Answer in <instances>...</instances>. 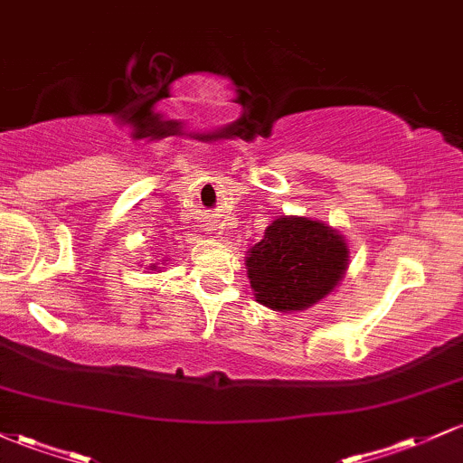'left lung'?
<instances>
[{"instance_id": "1", "label": "left lung", "mask_w": 463, "mask_h": 463, "mask_svg": "<svg viewBox=\"0 0 463 463\" xmlns=\"http://www.w3.org/2000/svg\"><path fill=\"white\" fill-rule=\"evenodd\" d=\"M343 235L307 217H279L246 259L248 277L261 306L297 312L321 301L347 270Z\"/></svg>"}]
</instances>
